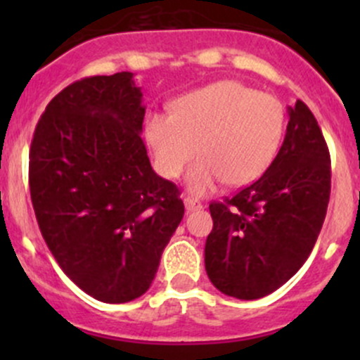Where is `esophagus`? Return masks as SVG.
<instances>
[{
  "label": "esophagus",
  "mask_w": 360,
  "mask_h": 360,
  "mask_svg": "<svg viewBox=\"0 0 360 360\" xmlns=\"http://www.w3.org/2000/svg\"><path fill=\"white\" fill-rule=\"evenodd\" d=\"M184 207H186L188 212H191V210H197V209H202V203L197 200V198H191V197H184Z\"/></svg>",
  "instance_id": "obj_1"
}]
</instances>
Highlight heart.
<instances>
[{
    "label": "heart",
    "instance_id": "b5f03b06",
    "mask_svg": "<svg viewBox=\"0 0 360 360\" xmlns=\"http://www.w3.org/2000/svg\"><path fill=\"white\" fill-rule=\"evenodd\" d=\"M284 129L285 110L277 97L226 79L179 97L170 115L151 111L144 120V139L165 179H177L198 150L202 157L186 184L191 193L203 195L221 181L244 186L263 176Z\"/></svg>",
    "mask_w": 360,
    "mask_h": 360
}]
</instances>
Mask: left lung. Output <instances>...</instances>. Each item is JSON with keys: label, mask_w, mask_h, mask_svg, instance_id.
Instances as JSON below:
<instances>
[{"label": "left lung", "mask_w": 360, "mask_h": 360, "mask_svg": "<svg viewBox=\"0 0 360 360\" xmlns=\"http://www.w3.org/2000/svg\"><path fill=\"white\" fill-rule=\"evenodd\" d=\"M331 195V157L314 112L289 108L284 143L266 172L231 198L209 205L214 226L205 270L238 300L277 291L310 256Z\"/></svg>", "instance_id": "8db88e82"}]
</instances>
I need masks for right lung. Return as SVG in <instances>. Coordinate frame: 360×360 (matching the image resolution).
<instances>
[{
  "instance_id": "1",
  "label": "right lung",
  "mask_w": 360,
  "mask_h": 360,
  "mask_svg": "<svg viewBox=\"0 0 360 360\" xmlns=\"http://www.w3.org/2000/svg\"><path fill=\"white\" fill-rule=\"evenodd\" d=\"M132 72L90 76L45 108L29 150L39 231L64 274L104 303L143 296L184 216L179 190L151 169L146 108Z\"/></svg>"
}]
</instances>
